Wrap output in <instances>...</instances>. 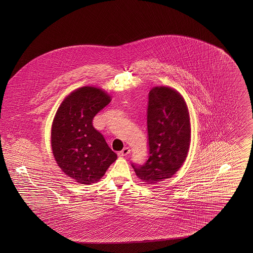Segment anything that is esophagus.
<instances>
[{
  "instance_id": "34e87169",
  "label": "esophagus",
  "mask_w": 253,
  "mask_h": 253,
  "mask_svg": "<svg viewBox=\"0 0 253 253\" xmlns=\"http://www.w3.org/2000/svg\"><path fill=\"white\" fill-rule=\"evenodd\" d=\"M130 153H131V149H130L129 147H125L122 151L118 153V156H119V157H125V156L129 155Z\"/></svg>"
}]
</instances>
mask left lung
Segmentation results:
<instances>
[{"label":"left lung","mask_w":253,"mask_h":253,"mask_svg":"<svg viewBox=\"0 0 253 253\" xmlns=\"http://www.w3.org/2000/svg\"><path fill=\"white\" fill-rule=\"evenodd\" d=\"M149 157L132 166L138 178L155 184L171 177L186 160L191 142L187 104L170 87L157 86L149 93L147 109Z\"/></svg>","instance_id":"1"}]
</instances>
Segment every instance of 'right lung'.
<instances>
[{
  "mask_svg": "<svg viewBox=\"0 0 253 253\" xmlns=\"http://www.w3.org/2000/svg\"><path fill=\"white\" fill-rule=\"evenodd\" d=\"M110 101V96L101 89L84 86L65 97L54 118V157L61 170L81 184L97 182L118 158L93 126L94 117Z\"/></svg>",
  "mask_w": 253,
  "mask_h": 253,
  "instance_id": "obj_1",
  "label": "right lung"
}]
</instances>
